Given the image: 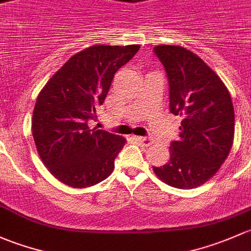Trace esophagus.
<instances>
[{"mask_svg": "<svg viewBox=\"0 0 251 251\" xmlns=\"http://www.w3.org/2000/svg\"><path fill=\"white\" fill-rule=\"evenodd\" d=\"M136 141H138L139 144L144 145V146H150V145L152 144V140L150 138H146V136H135Z\"/></svg>", "mask_w": 251, "mask_h": 251, "instance_id": "esophagus-1", "label": "esophagus"}]
</instances>
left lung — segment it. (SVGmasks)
<instances>
[{
	"mask_svg": "<svg viewBox=\"0 0 251 251\" xmlns=\"http://www.w3.org/2000/svg\"><path fill=\"white\" fill-rule=\"evenodd\" d=\"M153 51L168 77L170 112L182 118L179 139L170 144L169 162L153 170L173 187H197L216 174L231 151V95L220 77L188 49L157 46Z\"/></svg>",
	"mask_w": 251,
	"mask_h": 251,
	"instance_id": "left-lung-1",
	"label": "left lung"
}]
</instances>
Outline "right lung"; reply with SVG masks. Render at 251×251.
<instances>
[{
    "label": "right lung",
    "mask_w": 251,
    "mask_h": 251,
    "mask_svg": "<svg viewBox=\"0 0 251 251\" xmlns=\"http://www.w3.org/2000/svg\"><path fill=\"white\" fill-rule=\"evenodd\" d=\"M140 46H93L70 58L41 90L32 116V135L41 159L59 181L76 188L105 180L126 140L90 129L117 70Z\"/></svg>",
    "instance_id": "1"
}]
</instances>
